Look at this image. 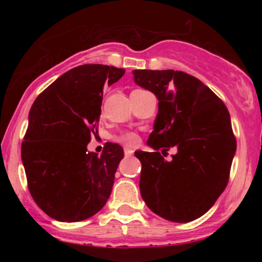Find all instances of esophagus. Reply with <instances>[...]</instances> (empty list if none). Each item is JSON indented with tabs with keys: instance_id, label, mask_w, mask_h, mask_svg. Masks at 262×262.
<instances>
[{
	"instance_id": "34e87169",
	"label": "esophagus",
	"mask_w": 262,
	"mask_h": 262,
	"mask_svg": "<svg viewBox=\"0 0 262 262\" xmlns=\"http://www.w3.org/2000/svg\"><path fill=\"white\" fill-rule=\"evenodd\" d=\"M133 150H132L130 148H124V155L125 156H132L133 155Z\"/></svg>"
}]
</instances>
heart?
<instances>
[{
    "mask_svg": "<svg viewBox=\"0 0 262 262\" xmlns=\"http://www.w3.org/2000/svg\"><path fill=\"white\" fill-rule=\"evenodd\" d=\"M114 140L118 141V143L123 144V145H134L138 141V135L133 133V132H122L121 134L116 135L113 138Z\"/></svg>",
    "mask_w": 262,
    "mask_h": 262,
    "instance_id": "obj_1",
    "label": "heart"
}]
</instances>
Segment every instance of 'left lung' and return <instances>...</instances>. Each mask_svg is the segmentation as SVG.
<instances>
[{
  "label": "left lung",
  "instance_id": "1",
  "mask_svg": "<svg viewBox=\"0 0 262 262\" xmlns=\"http://www.w3.org/2000/svg\"><path fill=\"white\" fill-rule=\"evenodd\" d=\"M137 85L159 100L148 145L135 151L141 162L140 193L155 214L187 223L208 212L229 181L236 141L223 101L202 81L183 71L134 70ZM175 146L166 162L163 154Z\"/></svg>",
  "mask_w": 262,
  "mask_h": 262
}]
</instances>
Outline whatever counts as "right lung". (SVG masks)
<instances>
[{
	"label": "right lung",
	"instance_id": "1",
	"mask_svg": "<svg viewBox=\"0 0 262 262\" xmlns=\"http://www.w3.org/2000/svg\"><path fill=\"white\" fill-rule=\"evenodd\" d=\"M124 69L86 64L71 69L35 98L20 155L33 200L56 221H85L111 196L114 173L124 156L118 144L106 143L101 156L87 151L97 132L103 86Z\"/></svg>",
	"mask_w": 262,
	"mask_h": 262
}]
</instances>
